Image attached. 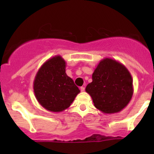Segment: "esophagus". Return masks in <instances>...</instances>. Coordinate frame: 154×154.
Masks as SVG:
<instances>
[{
	"label": "esophagus",
	"mask_w": 154,
	"mask_h": 154,
	"mask_svg": "<svg viewBox=\"0 0 154 154\" xmlns=\"http://www.w3.org/2000/svg\"><path fill=\"white\" fill-rule=\"evenodd\" d=\"M85 87H80L81 92H84L85 91Z\"/></svg>",
	"instance_id": "1"
}]
</instances>
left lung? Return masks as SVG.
Segmentation results:
<instances>
[{
    "mask_svg": "<svg viewBox=\"0 0 154 154\" xmlns=\"http://www.w3.org/2000/svg\"><path fill=\"white\" fill-rule=\"evenodd\" d=\"M85 88L95 107L105 114L121 111L133 94L132 78L122 63L110 58L100 61Z\"/></svg>",
    "mask_w": 154,
    "mask_h": 154,
    "instance_id": "obj_1",
    "label": "left lung"
}]
</instances>
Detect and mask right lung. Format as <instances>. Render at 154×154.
I'll use <instances>...</instances> for the list:
<instances>
[{"label": "right lung", "instance_id": "add662e5", "mask_svg": "<svg viewBox=\"0 0 154 154\" xmlns=\"http://www.w3.org/2000/svg\"><path fill=\"white\" fill-rule=\"evenodd\" d=\"M33 89L38 103L53 112H60L69 107L80 92L66 74V61L61 56L51 58L39 69Z\"/></svg>", "mask_w": 154, "mask_h": 154}]
</instances>
